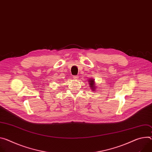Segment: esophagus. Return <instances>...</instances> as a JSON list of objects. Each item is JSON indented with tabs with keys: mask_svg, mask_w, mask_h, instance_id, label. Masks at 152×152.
Returning a JSON list of instances; mask_svg holds the SVG:
<instances>
[{
	"mask_svg": "<svg viewBox=\"0 0 152 152\" xmlns=\"http://www.w3.org/2000/svg\"><path fill=\"white\" fill-rule=\"evenodd\" d=\"M78 77H79V76H78L77 75H75V76H73V79H77Z\"/></svg>",
	"mask_w": 152,
	"mask_h": 152,
	"instance_id": "34e87169",
	"label": "esophagus"
}]
</instances>
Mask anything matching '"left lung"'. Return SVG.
I'll return each instance as SVG.
<instances>
[{"label": "left lung", "mask_w": 152, "mask_h": 152, "mask_svg": "<svg viewBox=\"0 0 152 152\" xmlns=\"http://www.w3.org/2000/svg\"><path fill=\"white\" fill-rule=\"evenodd\" d=\"M90 87L91 88V89H93V90H95V89H94V88H95V86L94 85V80H93V79H92V80H90Z\"/></svg>", "instance_id": "8db88e82"}]
</instances>
